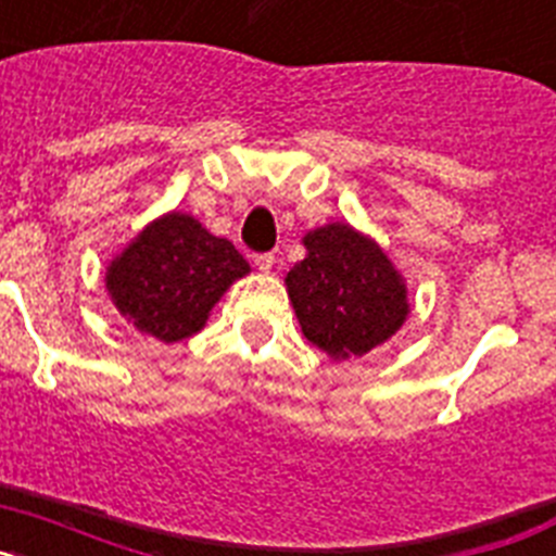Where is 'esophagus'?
<instances>
[{"mask_svg":"<svg viewBox=\"0 0 556 556\" xmlns=\"http://www.w3.org/2000/svg\"><path fill=\"white\" fill-rule=\"evenodd\" d=\"M273 262H275L273 253H258L253 258V264H255V269H258V273H269V269H273Z\"/></svg>","mask_w":556,"mask_h":556,"instance_id":"1","label":"esophagus"}]
</instances>
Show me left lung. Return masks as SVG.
I'll return each instance as SVG.
<instances>
[{"mask_svg":"<svg viewBox=\"0 0 556 556\" xmlns=\"http://www.w3.org/2000/svg\"><path fill=\"white\" fill-rule=\"evenodd\" d=\"M306 258L287 273L303 337L333 362L358 358L395 337L409 317V289L384 248L348 223L303 236Z\"/></svg>","mask_w":556,"mask_h":556,"instance_id":"1","label":"left lung"}]
</instances>
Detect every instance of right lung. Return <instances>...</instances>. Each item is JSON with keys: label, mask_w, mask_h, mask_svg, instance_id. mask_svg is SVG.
I'll list each match as a JSON object with an SVG mask.
<instances>
[{"label": "right lung", "mask_w": 556, "mask_h": 556, "mask_svg": "<svg viewBox=\"0 0 556 556\" xmlns=\"http://www.w3.org/2000/svg\"><path fill=\"white\" fill-rule=\"evenodd\" d=\"M248 273L228 239L186 211H166L113 255L105 289L136 331L172 345L203 331L211 308Z\"/></svg>", "instance_id": "obj_1"}]
</instances>
